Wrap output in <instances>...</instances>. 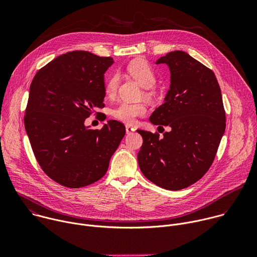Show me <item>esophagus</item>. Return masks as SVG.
I'll return each mask as SVG.
<instances>
[{
  "label": "esophagus",
  "instance_id": "34e87169",
  "mask_svg": "<svg viewBox=\"0 0 257 257\" xmlns=\"http://www.w3.org/2000/svg\"><path fill=\"white\" fill-rule=\"evenodd\" d=\"M135 131V128L130 126V125H126V133L127 134H132Z\"/></svg>",
  "mask_w": 257,
  "mask_h": 257
}]
</instances>
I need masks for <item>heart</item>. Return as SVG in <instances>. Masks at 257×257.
<instances>
[{
	"mask_svg": "<svg viewBox=\"0 0 257 257\" xmlns=\"http://www.w3.org/2000/svg\"><path fill=\"white\" fill-rule=\"evenodd\" d=\"M127 71L133 79L143 88H152L157 82V76L152 66L144 60H134L128 67ZM119 74L113 73L105 81V93L113 95L118 87ZM146 107L142 103L121 102L113 111V116L127 124H134L138 117L144 116Z\"/></svg>",
	"mask_w": 257,
	"mask_h": 257,
	"instance_id": "heart-1",
	"label": "heart"
}]
</instances>
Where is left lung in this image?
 <instances>
[{
	"instance_id": "1",
	"label": "left lung",
	"mask_w": 257,
	"mask_h": 257,
	"mask_svg": "<svg viewBox=\"0 0 257 257\" xmlns=\"http://www.w3.org/2000/svg\"><path fill=\"white\" fill-rule=\"evenodd\" d=\"M156 64L169 67L170 87L150 121L171 131L160 138L137 130L143 138L137 160L156 185L180 190L198 181L214 160L226 129L222 92L214 73L185 52L168 53Z\"/></svg>"
}]
</instances>
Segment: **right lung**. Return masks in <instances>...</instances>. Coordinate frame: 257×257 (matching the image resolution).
<instances>
[{
    "label": "right lung",
    "mask_w": 257,
    "mask_h": 257,
    "mask_svg": "<svg viewBox=\"0 0 257 257\" xmlns=\"http://www.w3.org/2000/svg\"><path fill=\"white\" fill-rule=\"evenodd\" d=\"M113 64L112 58L69 52L42 68L30 84L27 136L44 172L65 187L99 180L125 135V126L116 120L99 130L84 124L104 105V73Z\"/></svg>",
    "instance_id": "add662e5"
}]
</instances>
